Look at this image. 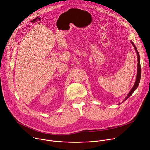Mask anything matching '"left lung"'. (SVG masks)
Wrapping results in <instances>:
<instances>
[{
  "instance_id": "8db88e82",
  "label": "left lung",
  "mask_w": 150,
  "mask_h": 150,
  "mask_svg": "<svg viewBox=\"0 0 150 150\" xmlns=\"http://www.w3.org/2000/svg\"><path fill=\"white\" fill-rule=\"evenodd\" d=\"M131 42L132 43V45H133L134 49H135V52H136V54H137V61H138V63H137V76H136V79H135V83H134V85L133 87L132 88V89L131 90V91H129V93H128L126 96V97L125 98V99L123 100V102H124L125 101H126V99L130 97V96L133 93L134 91L137 89V88L139 86V84L140 83V77H141V67H140V55H139V54L138 52V51L137 49L136 48V47H135V45L134 44V42L131 41Z\"/></svg>"
}]
</instances>
